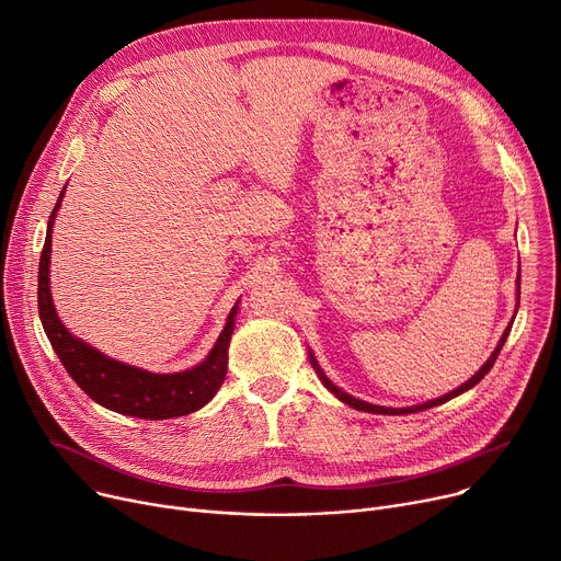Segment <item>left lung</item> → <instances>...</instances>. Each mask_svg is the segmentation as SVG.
Instances as JSON below:
<instances>
[{
    "label": "left lung",
    "mask_w": 561,
    "mask_h": 561,
    "mask_svg": "<svg viewBox=\"0 0 561 561\" xmlns=\"http://www.w3.org/2000/svg\"><path fill=\"white\" fill-rule=\"evenodd\" d=\"M520 279V277H518ZM520 288V286H518ZM518 296H520V290H518ZM510 330H512V325L505 330V334H503V339H500V343H497V347L493 350V355L489 357V362L473 375L470 377L466 385H461L459 389H455V391H450V393H446V396H440V398H436V400H430V402H425V404H419V407H407V409H387V407H377V404H370V402H364V400H357V398H352V396H347V393H343L341 389H336L332 381L325 377V373H322L320 368H318V364H316V359H313V355H309L311 357V366L316 368V373H318V377L322 379V385H325L341 402H345V404H350V407H355V409H359V411H370V414H389V416H393V414H414V411H423V409H430V407H436V404H444V402H448V400H453L455 396H459V393H463V391H468V389H473L478 381L491 370V366H493V362L497 359V352L503 350V345H505V339H507V334H510Z\"/></svg>",
    "instance_id": "8db88e82"
}]
</instances>
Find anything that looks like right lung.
I'll return each mask as SVG.
<instances>
[{
  "mask_svg": "<svg viewBox=\"0 0 561 561\" xmlns=\"http://www.w3.org/2000/svg\"><path fill=\"white\" fill-rule=\"evenodd\" d=\"M64 197V191H61ZM58 197L54 211L47 222L45 245L41 252L38 265V313L43 320L45 334L54 347V352L70 373V377L81 387L85 396H91L98 404L117 411V414L147 419V421H163L186 416L191 411L202 409L209 402L227 375V347L233 332V316L231 309L227 325L218 336L214 350L209 352L199 366L174 373V375H157L147 373L115 359L104 357L100 350H93L83 341L75 339L61 320L56 316L49 296V252H51V225L58 211Z\"/></svg>",
  "mask_w": 561,
  "mask_h": 561,
  "instance_id": "right-lung-1",
  "label": "right lung"
}]
</instances>
